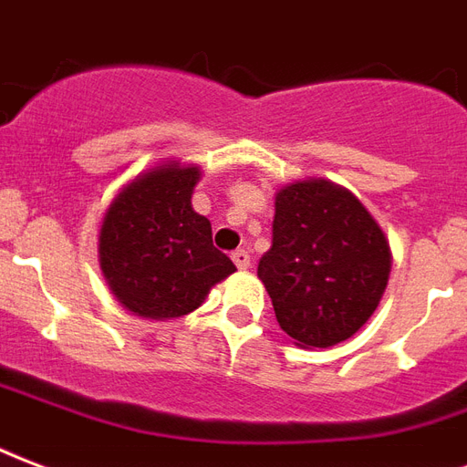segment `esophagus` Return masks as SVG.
Instances as JSON below:
<instances>
[{"mask_svg": "<svg viewBox=\"0 0 467 467\" xmlns=\"http://www.w3.org/2000/svg\"><path fill=\"white\" fill-rule=\"evenodd\" d=\"M231 258H234V263H236L238 270H245V267L251 265V255H248V251H244V248H241V251L231 253Z\"/></svg>", "mask_w": 467, "mask_h": 467, "instance_id": "34e87169", "label": "esophagus"}]
</instances>
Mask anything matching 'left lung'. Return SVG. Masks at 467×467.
I'll list each match as a JSON object with an SVG mask.
<instances>
[{"label":"left lung","mask_w":467,"mask_h":467,"mask_svg":"<svg viewBox=\"0 0 467 467\" xmlns=\"http://www.w3.org/2000/svg\"><path fill=\"white\" fill-rule=\"evenodd\" d=\"M389 263L388 238L348 190L306 180L275 197L273 245L258 277L299 346L328 348L356 334L380 305Z\"/></svg>","instance_id":"obj_1"}]
</instances>
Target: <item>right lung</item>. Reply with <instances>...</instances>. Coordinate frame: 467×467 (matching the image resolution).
<instances>
[{
	"mask_svg": "<svg viewBox=\"0 0 467 467\" xmlns=\"http://www.w3.org/2000/svg\"><path fill=\"white\" fill-rule=\"evenodd\" d=\"M197 168L177 162L133 180L111 202L99 231V263L129 312L175 319L194 312L236 265L212 244V223L192 209Z\"/></svg>",
	"mask_w": 467,
	"mask_h": 467,
	"instance_id": "add662e5",
	"label": "right lung"
}]
</instances>
